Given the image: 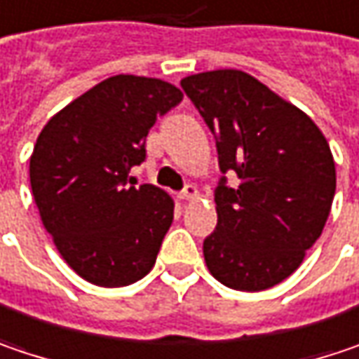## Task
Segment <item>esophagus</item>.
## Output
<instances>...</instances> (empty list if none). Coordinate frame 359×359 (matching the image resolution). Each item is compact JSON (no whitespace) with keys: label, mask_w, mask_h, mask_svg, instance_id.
Masks as SVG:
<instances>
[{"label":"esophagus","mask_w":359,"mask_h":359,"mask_svg":"<svg viewBox=\"0 0 359 359\" xmlns=\"http://www.w3.org/2000/svg\"><path fill=\"white\" fill-rule=\"evenodd\" d=\"M197 195H199V191H197V187H193V184H187V187L180 191V199H197Z\"/></svg>","instance_id":"1"}]
</instances>
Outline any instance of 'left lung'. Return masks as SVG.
Instances as JSON below:
<instances>
[{"label":"left lung","instance_id":"obj_1","mask_svg":"<svg viewBox=\"0 0 359 359\" xmlns=\"http://www.w3.org/2000/svg\"><path fill=\"white\" fill-rule=\"evenodd\" d=\"M182 91L215 136L217 225L203 242L209 272L236 290L288 278L319 240L335 195L321 130L258 79L222 69L184 76ZM236 172L231 187L224 175Z\"/></svg>","mask_w":359,"mask_h":359}]
</instances>
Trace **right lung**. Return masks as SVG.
Returning a JSON list of instances; mask_svg holds the SVG:
<instances>
[{
  "label": "right lung",
  "instance_id": "1",
  "mask_svg": "<svg viewBox=\"0 0 359 359\" xmlns=\"http://www.w3.org/2000/svg\"><path fill=\"white\" fill-rule=\"evenodd\" d=\"M182 101L175 85L109 76L44 126L30 158V184L46 231L87 283L128 286L156 262L175 217L172 199L130 170L146 160V136Z\"/></svg>",
  "mask_w": 359,
  "mask_h": 359
}]
</instances>
